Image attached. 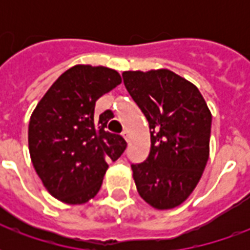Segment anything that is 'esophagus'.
I'll use <instances>...</instances> for the list:
<instances>
[{
	"mask_svg": "<svg viewBox=\"0 0 250 250\" xmlns=\"http://www.w3.org/2000/svg\"><path fill=\"white\" fill-rule=\"evenodd\" d=\"M122 136L125 138V142H130V135H128V131H123V132H122Z\"/></svg>",
	"mask_w": 250,
	"mask_h": 250,
	"instance_id": "esophagus-1",
	"label": "esophagus"
}]
</instances>
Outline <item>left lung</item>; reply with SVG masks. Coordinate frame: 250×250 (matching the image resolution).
Returning <instances> with one entry per match:
<instances>
[{
  "label": "left lung",
  "instance_id": "1",
  "mask_svg": "<svg viewBox=\"0 0 250 250\" xmlns=\"http://www.w3.org/2000/svg\"><path fill=\"white\" fill-rule=\"evenodd\" d=\"M122 76L150 127L148 157L131 165L138 193L155 209H173L204 173L211 114L198 88L168 69L127 71Z\"/></svg>",
  "mask_w": 250,
  "mask_h": 250
}]
</instances>
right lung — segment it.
<instances>
[{
  "label": "right lung",
  "mask_w": 250,
  "mask_h": 250,
  "mask_svg": "<svg viewBox=\"0 0 250 250\" xmlns=\"http://www.w3.org/2000/svg\"><path fill=\"white\" fill-rule=\"evenodd\" d=\"M122 77L105 66L75 65L52 84L30 116L28 142L32 163L46 190L65 204L93 198L103 184L108 161L115 162L127 143L105 131L114 116L95 118L100 96Z\"/></svg>",
  "instance_id": "right-lung-1"
}]
</instances>
